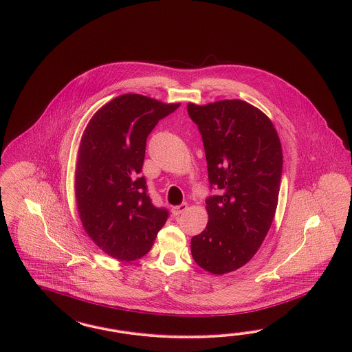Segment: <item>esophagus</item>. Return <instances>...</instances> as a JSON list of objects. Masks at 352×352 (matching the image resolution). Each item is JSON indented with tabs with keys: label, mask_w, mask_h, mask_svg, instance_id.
<instances>
[{
	"label": "esophagus",
	"mask_w": 352,
	"mask_h": 352,
	"mask_svg": "<svg viewBox=\"0 0 352 352\" xmlns=\"http://www.w3.org/2000/svg\"><path fill=\"white\" fill-rule=\"evenodd\" d=\"M186 210H188V204H182L180 206H175V207H172V215H182V212H185Z\"/></svg>",
	"instance_id": "obj_1"
}]
</instances>
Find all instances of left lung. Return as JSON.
<instances>
[{
    "label": "left lung",
    "mask_w": 352,
    "mask_h": 352,
    "mask_svg": "<svg viewBox=\"0 0 352 352\" xmlns=\"http://www.w3.org/2000/svg\"><path fill=\"white\" fill-rule=\"evenodd\" d=\"M188 113L202 135L210 188L208 223L192 239L195 263L212 274L245 265L265 239L276 214L283 148L271 119L241 100L199 106Z\"/></svg>",
    "instance_id": "8db88e82"
}]
</instances>
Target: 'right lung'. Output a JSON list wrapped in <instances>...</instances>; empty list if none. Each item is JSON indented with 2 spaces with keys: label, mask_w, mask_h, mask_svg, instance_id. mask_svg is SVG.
Segmentation results:
<instances>
[{
  "label": "right lung",
  "mask_w": 352,
  "mask_h": 352,
  "mask_svg": "<svg viewBox=\"0 0 352 352\" xmlns=\"http://www.w3.org/2000/svg\"><path fill=\"white\" fill-rule=\"evenodd\" d=\"M180 103L123 94L93 115L80 141L75 195L82 228L107 255L122 261L151 249L168 211L151 204L141 176L146 138Z\"/></svg>",
  "instance_id": "obj_1"
}]
</instances>
